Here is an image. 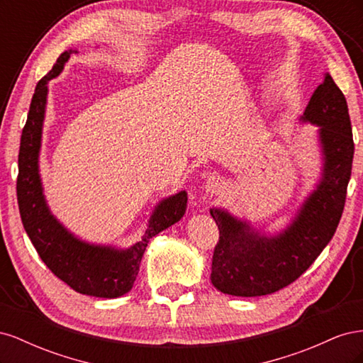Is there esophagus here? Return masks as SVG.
Instances as JSON below:
<instances>
[{
  "mask_svg": "<svg viewBox=\"0 0 363 363\" xmlns=\"http://www.w3.org/2000/svg\"><path fill=\"white\" fill-rule=\"evenodd\" d=\"M221 184H223V182H221V179L218 177V175H208L207 177V182H206V188H207V191L208 192H218L219 189H221Z\"/></svg>",
  "mask_w": 363,
  "mask_h": 363,
  "instance_id": "1",
  "label": "esophagus"
}]
</instances>
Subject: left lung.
<instances>
[{
    "mask_svg": "<svg viewBox=\"0 0 363 363\" xmlns=\"http://www.w3.org/2000/svg\"><path fill=\"white\" fill-rule=\"evenodd\" d=\"M301 123L320 127L323 174L291 224L267 236L223 208H211L219 228L212 284L235 296H260L295 281L330 242L342 216L354 142L347 100L330 74L316 87Z\"/></svg>",
    "mask_w": 363,
    "mask_h": 363,
    "instance_id": "1",
    "label": "left lung"
}]
</instances>
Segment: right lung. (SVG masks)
Segmentation results:
<instances>
[{
    "mask_svg": "<svg viewBox=\"0 0 363 363\" xmlns=\"http://www.w3.org/2000/svg\"><path fill=\"white\" fill-rule=\"evenodd\" d=\"M72 52L77 50L60 54L56 65L39 80L33 94L18 156V206L31 244L54 276L75 292L98 298H116L133 288L150 239L183 218L188 194L182 191L162 200L150 216L144 236L125 250L84 242L51 213L39 174L42 127L45 119L48 82L62 72L63 65Z\"/></svg>",
    "mask_w": 363,
    "mask_h": 363,
    "instance_id": "obj_1",
    "label": "right lung"
}]
</instances>
